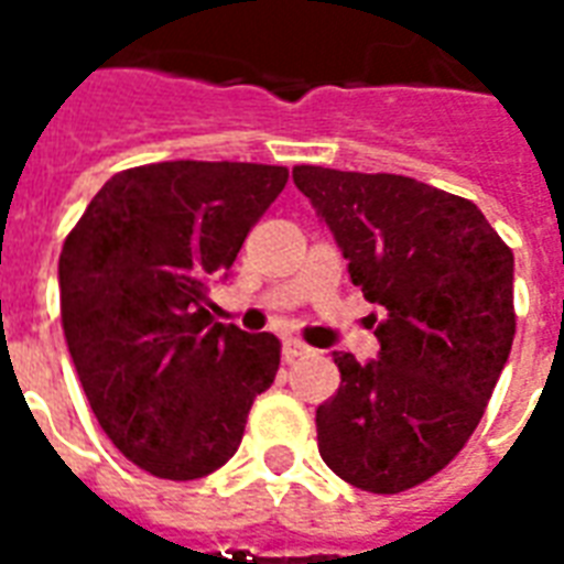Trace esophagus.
I'll return each instance as SVG.
<instances>
[{
    "mask_svg": "<svg viewBox=\"0 0 564 564\" xmlns=\"http://www.w3.org/2000/svg\"><path fill=\"white\" fill-rule=\"evenodd\" d=\"M312 354V347L303 345L300 338H285L282 341V357H285V362H294L297 357H308Z\"/></svg>",
    "mask_w": 564,
    "mask_h": 564,
    "instance_id": "obj_1",
    "label": "esophagus"
}]
</instances>
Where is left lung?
Here are the masks:
<instances>
[{
    "label": "left lung",
    "mask_w": 564,
    "mask_h": 564,
    "mask_svg": "<svg viewBox=\"0 0 564 564\" xmlns=\"http://www.w3.org/2000/svg\"><path fill=\"white\" fill-rule=\"evenodd\" d=\"M383 317L378 359L336 354L315 413L321 458L347 485L401 494L437 476L485 416L514 341V256L469 198L404 175L294 166Z\"/></svg>",
    "instance_id": "left-lung-1"
}]
</instances>
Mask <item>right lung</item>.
<instances>
[{"instance_id":"1","label":"right lung","mask_w":564,"mask_h":564,"mask_svg":"<svg viewBox=\"0 0 564 564\" xmlns=\"http://www.w3.org/2000/svg\"><path fill=\"white\" fill-rule=\"evenodd\" d=\"M285 184V166L228 160L124 169L67 235V350L106 437L151 476L223 467L276 378L279 338L214 324L205 306Z\"/></svg>"}]
</instances>
